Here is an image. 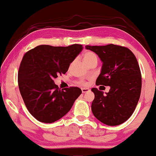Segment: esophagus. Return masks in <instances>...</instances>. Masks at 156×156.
I'll return each mask as SVG.
<instances>
[{"label": "esophagus", "instance_id": "esophagus-1", "mask_svg": "<svg viewBox=\"0 0 156 156\" xmlns=\"http://www.w3.org/2000/svg\"><path fill=\"white\" fill-rule=\"evenodd\" d=\"M81 90H82L83 93H87V92H89L90 90L88 88H82L81 89Z\"/></svg>", "mask_w": 156, "mask_h": 156}]
</instances>
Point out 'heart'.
<instances>
[{
    "instance_id": "1",
    "label": "heart",
    "mask_w": 156,
    "mask_h": 156,
    "mask_svg": "<svg viewBox=\"0 0 156 156\" xmlns=\"http://www.w3.org/2000/svg\"><path fill=\"white\" fill-rule=\"evenodd\" d=\"M83 61H85V63L87 64V63L92 62V61H98V56L95 53L92 51H86L83 54ZM81 84L84 85V82H80Z\"/></svg>"
}]
</instances>
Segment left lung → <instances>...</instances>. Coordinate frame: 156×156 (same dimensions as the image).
<instances>
[{
	"label": "left lung",
	"instance_id": "1",
	"mask_svg": "<svg viewBox=\"0 0 156 156\" xmlns=\"http://www.w3.org/2000/svg\"><path fill=\"white\" fill-rule=\"evenodd\" d=\"M95 52L102 62L96 85L109 86L108 93L95 87L91 109L103 124L117 126L132 115L141 91V75L134 54L128 48L111 44L106 46H85Z\"/></svg>",
	"mask_w": 156,
	"mask_h": 156
}]
</instances>
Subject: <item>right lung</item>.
I'll list each match as a JSON object with an SVG mask.
<instances>
[{
    "label": "right lung",
    "mask_w": 156,
    "mask_h": 156,
    "mask_svg": "<svg viewBox=\"0 0 156 156\" xmlns=\"http://www.w3.org/2000/svg\"><path fill=\"white\" fill-rule=\"evenodd\" d=\"M83 46L39 45L24 55L18 72L20 92L28 111L43 123H53L70 111L82 93L77 87L61 90L54 80L65 74Z\"/></svg>",
    "instance_id": "1"
}]
</instances>
